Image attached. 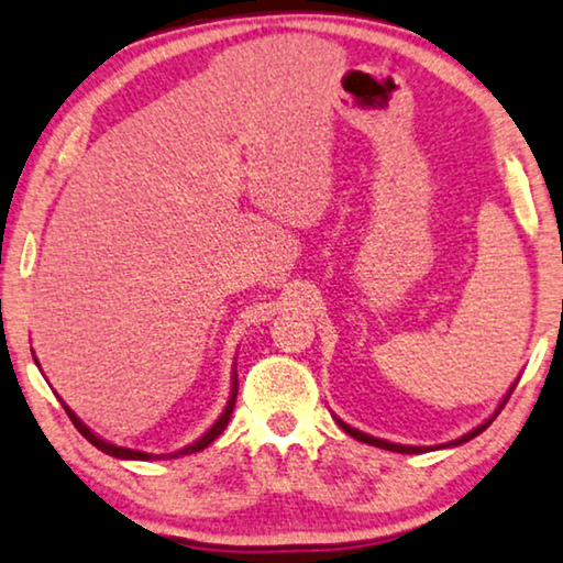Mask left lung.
I'll list each match as a JSON object with an SVG mask.
<instances>
[{"label":"left lung","mask_w":563,"mask_h":563,"mask_svg":"<svg viewBox=\"0 0 563 563\" xmlns=\"http://www.w3.org/2000/svg\"><path fill=\"white\" fill-rule=\"evenodd\" d=\"M505 402H507V397H505ZM503 402V405H505ZM499 410H503V407H499ZM495 420V418H489L487 422H484V426H479V428H474L472 433H466L464 438H459V441H453V443H449V445H461V443H466V441H472L474 435H479L482 430H487L489 428V422ZM338 426H341L345 433L349 435H353L356 438V441H361V443H368V445H376V449H387V451H395V453H426V451H430V449H420V445H399V443H389V441H382V438H374V435H366V433H361V430H356V428H351V426H345L343 420H338Z\"/></svg>","instance_id":"1"}]
</instances>
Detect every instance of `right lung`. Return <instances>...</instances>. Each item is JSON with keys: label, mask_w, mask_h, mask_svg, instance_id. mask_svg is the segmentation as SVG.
<instances>
[{"label": "right lung", "mask_w": 563, "mask_h": 563, "mask_svg": "<svg viewBox=\"0 0 563 563\" xmlns=\"http://www.w3.org/2000/svg\"><path fill=\"white\" fill-rule=\"evenodd\" d=\"M235 397H238V379H235V389H233V395H230V402H228V407H225V412L220 415V420L214 422V426L207 430V433L199 438L197 443H191V445H187V449H181V451H176V453H161V456H153V453H143V451H130V449H122V445H112V443H107V441H102V438L99 435H95L91 433V430L84 426V422L76 418V415L68 410L66 407V412H68V418H71V422H74V428L79 430V433L87 438V441L91 443V445H97L99 451H104V453H110V456H114V459H135V461H148V459H179V456H189V453H197V451H202V449H207V445H210L214 438H218L222 430H225V426H228V420H230V415H233V407H235Z\"/></svg>", "instance_id": "right-lung-1"}]
</instances>
